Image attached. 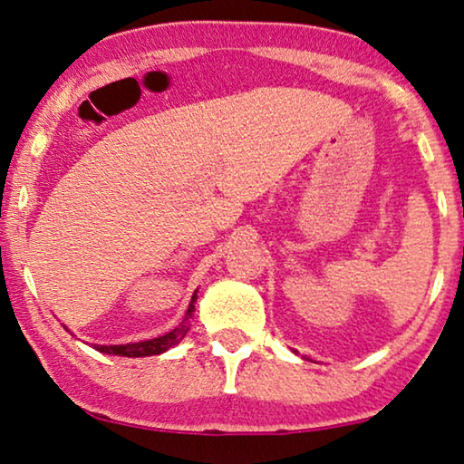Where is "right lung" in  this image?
<instances>
[{
  "label": "right lung",
  "instance_id": "1",
  "mask_svg": "<svg viewBox=\"0 0 464 464\" xmlns=\"http://www.w3.org/2000/svg\"><path fill=\"white\" fill-rule=\"evenodd\" d=\"M196 299H198V291H194L192 301H189L188 312L183 315L181 324L178 328H173L171 333H167L163 336L150 338V341H142V343H128V344H92L94 349L105 353V355H120V357H149V355H160V353L169 351L175 347L183 336L188 334L189 330V322H192V315L196 312Z\"/></svg>",
  "mask_w": 464,
  "mask_h": 464
}]
</instances>
